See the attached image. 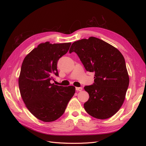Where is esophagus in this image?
<instances>
[{
	"label": "esophagus",
	"mask_w": 146,
	"mask_h": 146,
	"mask_svg": "<svg viewBox=\"0 0 146 146\" xmlns=\"http://www.w3.org/2000/svg\"><path fill=\"white\" fill-rule=\"evenodd\" d=\"M76 90L77 91H82L83 88L82 87H76Z\"/></svg>",
	"instance_id": "34e87169"
}]
</instances>
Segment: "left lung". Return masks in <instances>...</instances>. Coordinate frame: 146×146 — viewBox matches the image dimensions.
<instances>
[{
    "label": "left lung",
    "mask_w": 146,
    "mask_h": 146,
    "mask_svg": "<svg viewBox=\"0 0 146 146\" xmlns=\"http://www.w3.org/2000/svg\"><path fill=\"white\" fill-rule=\"evenodd\" d=\"M76 52L87 71L94 72V83L85 86L90 98L86 111L97 119L115 114L122 105L129 85L125 59L116 48L99 38L90 37L74 42L69 53Z\"/></svg>",
    "instance_id": "1"
}]
</instances>
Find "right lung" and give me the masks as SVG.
Wrapping results in <instances>:
<instances>
[{
	"instance_id": "add662e5",
	"label": "right lung",
	"mask_w": 146,
	"mask_h": 146,
	"mask_svg": "<svg viewBox=\"0 0 146 146\" xmlns=\"http://www.w3.org/2000/svg\"><path fill=\"white\" fill-rule=\"evenodd\" d=\"M71 43L39 44L25 57L19 77L22 98L30 112L44 122H52L63 115L76 92L73 86L51 83L58 76L57 63L68 52Z\"/></svg>"
}]
</instances>
